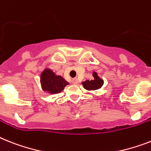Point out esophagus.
I'll return each mask as SVG.
<instances>
[{
    "instance_id": "1",
    "label": "esophagus",
    "mask_w": 151,
    "mask_h": 151,
    "mask_svg": "<svg viewBox=\"0 0 151 151\" xmlns=\"http://www.w3.org/2000/svg\"><path fill=\"white\" fill-rule=\"evenodd\" d=\"M72 83H73V84H77V83H78V79H77V78H73V79H72Z\"/></svg>"
}]
</instances>
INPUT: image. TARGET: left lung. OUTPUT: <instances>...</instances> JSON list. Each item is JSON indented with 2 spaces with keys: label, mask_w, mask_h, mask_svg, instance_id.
<instances>
[{
  "label": "left lung",
  "mask_w": 151,
  "mask_h": 151,
  "mask_svg": "<svg viewBox=\"0 0 151 151\" xmlns=\"http://www.w3.org/2000/svg\"><path fill=\"white\" fill-rule=\"evenodd\" d=\"M93 80H87L82 82V85L87 91H95L101 88L104 84V81L97 75V72H93Z\"/></svg>",
  "instance_id": "obj_1"
}]
</instances>
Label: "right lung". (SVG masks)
Instances as JSON below:
<instances>
[{"instance_id":"add662e5","label":"right lung","mask_w":151,"mask_h":151,"mask_svg":"<svg viewBox=\"0 0 151 151\" xmlns=\"http://www.w3.org/2000/svg\"><path fill=\"white\" fill-rule=\"evenodd\" d=\"M40 84L44 91L49 93H60L64 87L69 84L60 75H57L51 69L45 68L40 74Z\"/></svg>"}]
</instances>
